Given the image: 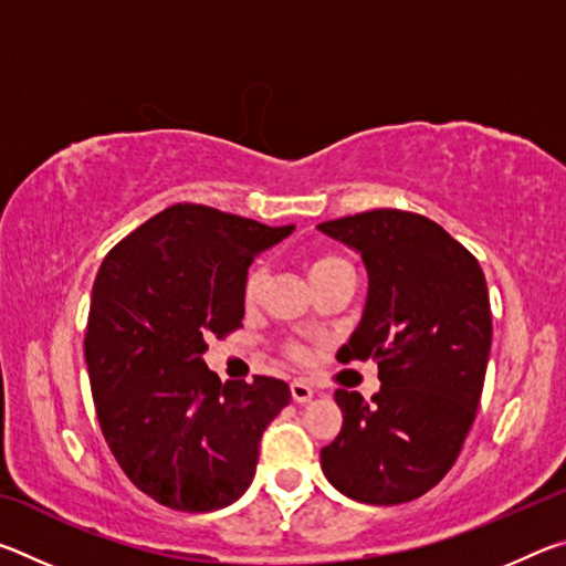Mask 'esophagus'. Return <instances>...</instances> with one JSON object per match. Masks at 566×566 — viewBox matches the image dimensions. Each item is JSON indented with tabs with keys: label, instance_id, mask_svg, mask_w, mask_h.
I'll return each mask as SVG.
<instances>
[{
	"label": "esophagus",
	"instance_id": "obj_1",
	"mask_svg": "<svg viewBox=\"0 0 566 566\" xmlns=\"http://www.w3.org/2000/svg\"><path fill=\"white\" fill-rule=\"evenodd\" d=\"M312 397H314V389H312L310 381H304V379L292 381V399L296 401V405H306V401H310Z\"/></svg>",
	"mask_w": 566,
	"mask_h": 566
}]
</instances>
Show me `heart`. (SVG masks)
Returning <instances> with one entry per match:
<instances>
[{
  "mask_svg": "<svg viewBox=\"0 0 566 566\" xmlns=\"http://www.w3.org/2000/svg\"><path fill=\"white\" fill-rule=\"evenodd\" d=\"M342 270H352V264L344 260V256L334 254V252L314 254L310 264H306V274H310L312 284L327 280V276L337 274ZM262 284H264V270H262V266H254V270L249 272L247 280H244V302L252 304L256 296H260ZM294 357H304V349H294Z\"/></svg>",
  "mask_w": 566,
  "mask_h": 566,
  "instance_id": "heart-1",
  "label": "heart"
}]
</instances>
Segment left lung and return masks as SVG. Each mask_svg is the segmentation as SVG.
<instances>
[{
	"mask_svg": "<svg viewBox=\"0 0 566 566\" xmlns=\"http://www.w3.org/2000/svg\"><path fill=\"white\" fill-rule=\"evenodd\" d=\"M361 256L367 300L337 359L377 361L371 401L337 389L339 437L322 449L334 490L364 504L417 500L457 462L492 349L479 262L432 219L375 209L317 224Z\"/></svg>",
	"mask_w": 566,
	"mask_h": 566,
	"instance_id": "left-lung-1",
	"label": "left lung"
}]
</instances>
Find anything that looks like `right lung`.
Returning <instances> with one entry per match:
<instances>
[{
	"label": "right lung",
	"mask_w": 566,
	"mask_h": 566,
	"mask_svg": "<svg viewBox=\"0 0 566 566\" xmlns=\"http://www.w3.org/2000/svg\"><path fill=\"white\" fill-rule=\"evenodd\" d=\"M292 232L175 205L99 266L84 359L102 434L132 484L169 510L237 502L266 424L290 405L282 379L222 385L202 354L209 337L242 324L249 264Z\"/></svg>",
	"instance_id": "obj_1"
}]
</instances>
